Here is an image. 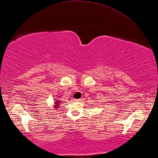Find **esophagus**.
<instances>
[{"label":"esophagus","mask_w":158,"mask_h":158,"mask_svg":"<svg viewBox=\"0 0 158 158\" xmlns=\"http://www.w3.org/2000/svg\"><path fill=\"white\" fill-rule=\"evenodd\" d=\"M80 101H81V99L79 98V99H74V101L75 102H80Z\"/></svg>","instance_id":"1"}]
</instances>
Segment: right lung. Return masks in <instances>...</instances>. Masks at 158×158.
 Here are the masks:
<instances>
[{"mask_svg":"<svg viewBox=\"0 0 158 158\" xmlns=\"http://www.w3.org/2000/svg\"><path fill=\"white\" fill-rule=\"evenodd\" d=\"M56 106H58V105H59L58 102H56ZM56 109H57V108H56Z\"/></svg>","mask_w":158,"mask_h":158,"instance_id":"obj_1","label":"right lung"}]
</instances>
